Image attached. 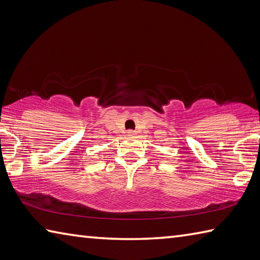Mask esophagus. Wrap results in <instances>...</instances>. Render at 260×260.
Instances as JSON below:
<instances>
[{
	"label": "esophagus",
	"instance_id": "esophagus-1",
	"mask_svg": "<svg viewBox=\"0 0 260 260\" xmlns=\"http://www.w3.org/2000/svg\"><path fill=\"white\" fill-rule=\"evenodd\" d=\"M134 135H135V131H132V130L128 131V136H134Z\"/></svg>",
	"mask_w": 260,
	"mask_h": 260
}]
</instances>
